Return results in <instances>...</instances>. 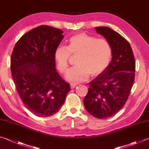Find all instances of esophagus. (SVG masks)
Returning <instances> with one entry per match:
<instances>
[{
	"mask_svg": "<svg viewBox=\"0 0 149 149\" xmlns=\"http://www.w3.org/2000/svg\"><path fill=\"white\" fill-rule=\"evenodd\" d=\"M77 86V85H75V84H71L70 85V87H71V88H74L75 87H76Z\"/></svg>",
	"mask_w": 149,
	"mask_h": 149,
	"instance_id": "obj_1",
	"label": "esophagus"
}]
</instances>
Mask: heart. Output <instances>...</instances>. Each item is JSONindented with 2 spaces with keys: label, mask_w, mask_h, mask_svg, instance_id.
I'll list each match as a JSON object with an SVG mask.
<instances>
[{
  "label": "heart",
  "mask_w": 149,
  "mask_h": 149,
  "mask_svg": "<svg viewBox=\"0 0 149 149\" xmlns=\"http://www.w3.org/2000/svg\"><path fill=\"white\" fill-rule=\"evenodd\" d=\"M77 66L68 72L66 78L72 83L85 81L91 75L94 77L104 72L109 65L112 55L111 47L106 40L81 32L70 37L67 46L55 48L53 58L58 70L65 73L68 70L71 55H77Z\"/></svg>",
  "instance_id": "obj_1"
}]
</instances>
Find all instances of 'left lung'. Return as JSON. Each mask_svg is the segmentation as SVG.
I'll list each match as a JSON object with an SVG mask.
<instances>
[{
  "mask_svg": "<svg viewBox=\"0 0 149 149\" xmlns=\"http://www.w3.org/2000/svg\"><path fill=\"white\" fill-rule=\"evenodd\" d=\"M94 29L109 43L112 58L105 71L89 83L83 103L89 114L105 118L126 104L134 81L136 62L130 45L120 34L106 26Z\"/></svg>",
  "mask_w": 149,
  "mask_h": 149,
  "instance_id": "1",
  "label": "left lung"
}]
</instances>
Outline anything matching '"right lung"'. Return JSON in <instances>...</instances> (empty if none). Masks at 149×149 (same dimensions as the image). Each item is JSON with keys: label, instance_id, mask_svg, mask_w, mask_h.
<instances>
[{"label": "right lung", "instance_id": "obj_1", "mask_svg": "<svg viewBox=\"0 0 149 149\" xmlns=\"http://www.w3.org/2000/svg\"><path fill=\"white\" fill-rule=\"evenodd\" d=\"M63 34L52 26H38L21 37L11 56V72L17 93L24 105L38 117L55 114L70 91L69 84L56 71L53 58Z\"/></svg>", "mask_w": 149, "mask_h": 149}]
</instances>
